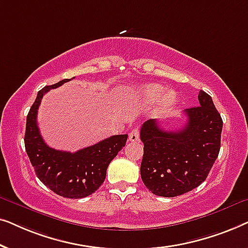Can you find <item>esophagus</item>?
Wrapping results in <instances>:
<instances>
[{
    "label": "esophagus",
    "instance_id": "obj_1",
    "mask_svg": "<svg viewBox=\"0 0 248 248\" xmlns=\"http://www.w3.org/2000/svg\"><path fill=\"white\" fill-rule=\"evenodd\" d=\"M139 139H140V130H139L138 127L133 128L130 133V135H128V140H130L131 142H137V141H139Z\"/></svg>",
    "mask_w": 248,
    "mask_h": 248
}]
</instances>
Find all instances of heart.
<instances>
[{"mask_svg": "<svg viewBox=\"0 0 248 248\" xmlns=\"http://www.w3.org/2000/svg\"><path fill=\"white\" fill-rule=\"evenodd\" d=\"M165 88L160 86V84H145V86L140 87L139 89V94H140L142 99H143L145 103H155V101H158V111L160 113H164V111H167L168 109L174 106L177 101V94H176L175 91L169 90L165 91Z\"/></svg>", "mask_w": 248, "mask_h": 248, "instance_id": "b5f03b06", "label": "heart"}]
</instances>
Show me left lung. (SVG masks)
I'll list each match as a JSON object with an SVG mask.
<instances>
[{"label": "left lung", "mask_w": 248, "mask_h": 248, "mask_svg": "<svg viewBox=\"0 0 248 248\" xmlns=\"http://www.w3.org/2000/svg\"><path fill=\"white\" fill-rule=\"evenodd\" d=\"M198 98L200 106L184 110L187 122L179 131L162 130L154 118L142 125L141 178L155 195L174 198L198 187L218 158L222 118L205 91Z\"/></svg>", "instance_id": "1"}]
</instances>
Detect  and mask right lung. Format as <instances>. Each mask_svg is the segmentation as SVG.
Segmentation results:
<instances>
[{"instance_id": "add662e5", "label": "right lung", "mask_w": 248, "mask_h": 248, "mask_svg": "<svg viewBox=\"0 0 248 248\" xmlns=\"http://www.w3.org/2000/svg\"><path fill=\"white\" fill-rule=\"evenodd\" d=\"M67 81L70 79L38 91L27 116L25 147L37 177L44 185L63 198L82 199L93 194L103 184L108 165L126 143L127 134L113 135L74 154L48 147L40 135L37 113L44 94Z\"/></svg>"}]
</instances>
